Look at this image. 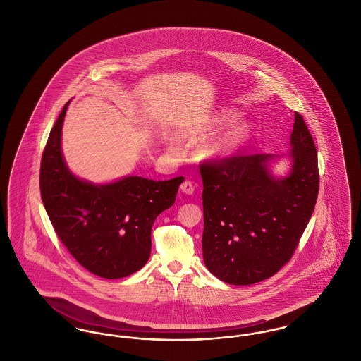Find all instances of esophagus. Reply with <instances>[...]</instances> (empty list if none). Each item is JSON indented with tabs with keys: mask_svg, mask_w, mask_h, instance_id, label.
Wrapping results in <instances>:
<instances>
[{
	"mask_svg": "<svg viewBox=\"0 0 361 361\" xmlns=\"http://www.w3.org/2000/svg\"><path fill=\"white\" fill-rule=\"evenodd\" d=\"M181 190L187 195H192L195 192V184L190 181V180H185L183 184H181Z\"/></svg>",
	"mask_w": 361,
	"mask_h": 361,
	"instance_id": "1",
	"label": "esophagus"
}]
</instances>
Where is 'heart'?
<instances>
[{"mask_svg":"<svg viewBox=\"0 0 361 361\" xmlns=\"http://www.w3.org/2000/svg\"><path fill=\"white\" fill-rule=\"evenodd\" d=\"M235 114L234 112H222L218 114L209 119L203 121L202 124L196 126L190 133L195 135H200V134H207L212 130H216L219 127H222L224 124L230 123L235 119ZM249 128L246 124H238L231 127L230 130H227L221 137L214 139L208 146H207V152L211 154H227L231 153L234 150H237L240 145L243 143V140L247 137Z\"/></svg>","mask_w":361,"mask_h":361,"instance_id":"1","label":"heart"}]
</instances>
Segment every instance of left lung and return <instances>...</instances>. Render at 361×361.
<instances>
[{
    "instance_id": "8db88e82",
    "label": "left lung",
    "mask_w": 361,
    "mask_h": 361,
    "mask_svg": "<svg viewBox=\"0 0 361 361\" xmlns=\"http://www.w3.org/2000/svg\"><path fill=\"white\" fill-rule=\"evenodd\" d=\"M292 169L275 178V154L204 159L203 258L208 271L234 286L277 274L291 259L309 224L319 189L318 157L303 116L295 112Z\"/></svg>"
}]
</instances>
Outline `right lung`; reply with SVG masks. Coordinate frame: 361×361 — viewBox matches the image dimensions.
Listing matches in <instances>:
<instances>
[{"label": "right lung", "instance_id": "add662e5", "mask_svg": "<svg viewBox=\"0 0 361 361\" xmlns=\"http://www.w3.org/2000/svg\"><path fill=\"white\" fill-rule=\"evenodd\" d=\"M70 103V102H69ZM63 106L42 155L40 195L56 237L86 271L121 279L150 257L155 218L173 206L184 177L154 181L130 176L106 185L78 180L61 152Z\"/></svg>", "mask_w": 361, "mask_h": 361}]
</instances>
